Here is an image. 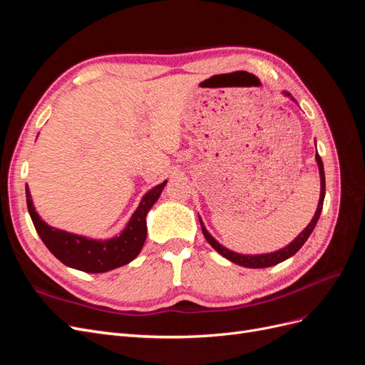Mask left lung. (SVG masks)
<instances>
[{
  "label": "left lung",
  "mask_w": 365,
  "mask_h": 365,
  "mask_svg": "<svg viewBox=\"0 0 365 365\" xmlns=\"http://www.w3.org/2000/svg\"><path fill=\"white\" fill-rule=\"evenodd\" d=\"M286 97H289L291 101L295 102V98L289 94V93H283ZM315 160H317V164H318V170H319V184H322V190H319V201H318V207H317V212L312 217L311 222H309V225L302 231L300 235H298L289 245H286L284 248L279 250V251H274V252H267V254H256V256H251V254H239V252H235L231 251L228 248H225L224 245H220L219 242L208 233L204 222L200 217V222H201V228H202V233L207 239V242L210 245H212L220 256H224L225 259H228L230 262H233L236 264H240V267H245V268H268V267H274V264H277L286 259L292 257L294 254L300 250L304 242L307 240V237L312 235V231L318 222V217L319 215H322V210H323V202H324V195H326V178H324V168H323V161H322V157L315 155Z\"/></svg>",
  "instance_id": "1"
}]
</instances>
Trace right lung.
I'll return each mask as SVG.
<instances>
[{
  "instance_id": "obj_1",
  "label": "right lung",
  "mask_w": 365,
  "mask_h": 365,
  "mask_svg": "<svg viewBox=\"0 0 365 365\" xmlns=\"http://www.w3.org/2000/svg\"><path fill=\"white\" fill-rule=\"evenodd\" d=\"M165 184L168 181H163L143 196L121 233L105 240L68 233L43 222L33 205L29 185H26L27 208L39 237L54 257L70 268L98 274L123 267L138 256L148 235L146 215L158 201Z\"/></svg>"
}]
</instances>
